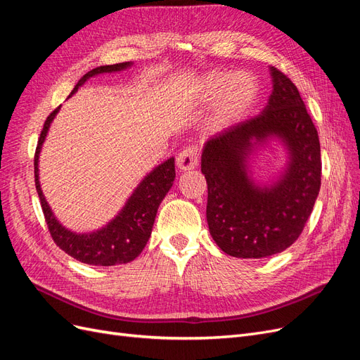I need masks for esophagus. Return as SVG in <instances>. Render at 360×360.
Masks as SVG:
<instances>
[{
    "label": "esophagus",
    "instance_id": "esophagus-1",
    "mask_svg": "<svg viewBox=\"0 0 360 360\" xmlns=\"http://www.w3.org/2000/svg\"><path fill=\"white\" fill-rule=\"evenodd\" d=\"M198 159H200L198 148L195 146H188V147H184L180 151V155L177 156V167L181 171L192 169L198 165Z\"/></svg>",
    "mask_w": 360,
    "mask_h": 360
}]
</instances>
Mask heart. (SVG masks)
<instances>
[{
  "label": "heart",
  "instance_id": "b5f03b06",
  "mask_svg": "<svg viewBox=\"0 0 360 360\" xmlns=\"http://www.w3.org/2000/svg\"><path fill=\"white\" fill-rule=\"evenodd\" d=\"M197 93L205 102L219 99L213 122L222 127L237 122L252 106L258 96V81L249 72H212L200 81Z\"/></svg>",
  "mask_w": 360,
  "mask_h": 360
}]
</instances>
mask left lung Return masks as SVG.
<instances>
[{"label": "left lung", "mask_w": 360, "mask_h": 360, "mask_svg": "<svg viewBox=\"0 0 360 360\" xmlns=\"http://www.w3.org/2000/svg\"><path fill=\"white\" fill-rule=\"evenodd\" d=\"M270 73L274 91L264 111L210 138L201 156L210 234L225 254L237 258H264L291 246L321 186L317 129L297 86L276 68ZM270 136L285 141L290 162L278 184L259 188L247 176L245 158Z\"/></svg>", "instance_id": "8db88e82"}]
</instances>
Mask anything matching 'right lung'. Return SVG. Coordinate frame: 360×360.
<instances>
[{"label": "right lung", "instance_id": "add662e5", "mask_svg": "<svg viewBox=\"0 0 360 360\" xmlns=\"http://www.w3.org/2000/svg\"><path fill=\"white\" fill-rule=\"evenodd\" d=\"M132 63H118L110 64V66H101L85 73L82 78L75 85L70 96L79 89V86L94 75L99 73H111L118 72L129 68ZM69 96V97H70ZM60 106L53 110L45 124H43L40 138L37 141L36 155H34V179H36V189L40 198L41 210L45 214V221L48 230L51 233L52 240L56 245L63 249L68 255L75 259L81 261L85 264L91 266H115V264H126L129 261L135 259L144 246L147 245L151 228L155 224V217L159 209V204L165 198L167 192L171 189L174 179H176V167H174V158L163 162L162 165L156 167L148 176L139 183V186L135 189L114 219L105 225L102 230H97L90 234H76L66 228L61 226L56 216L52 214L49 205L43 197L40 183H39V153L43 141L46 138L51 122L58 112Z\"/></svg>", "mask_w": 360, "mask_h": 360}]
</instances>
